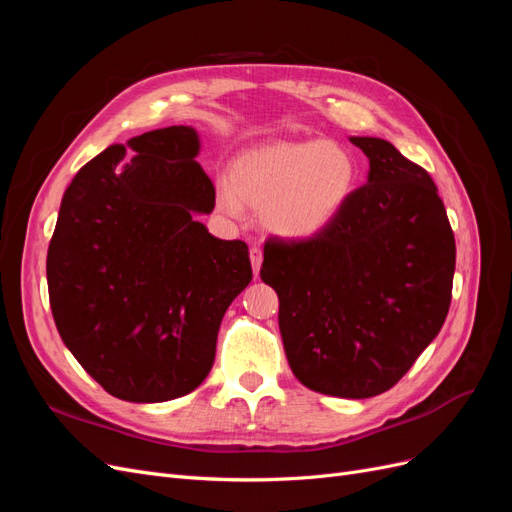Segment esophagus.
<instances>
[{
    "label": "esophagus",
    "mask_w": 512,
    "mask_h": 512,
    "mask_svg": "<svg viewBox=\"0 0 512 512\" xmlns=\"http://www.w3.org/2000/svg\"><path fill=\"white\" fill-rule=\"evenodd\" d=\"M250 260H252L254 275H258L260 265H262V250H260V247H252V250H250Z\"/></svg>",
    "instance_id": "34e87169"
}]
</instances>
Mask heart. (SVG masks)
<instances>
[{"instance_id": "obj_1", "label": "heart", "mask_w": 512, "mask_h": 512, "mask_svg": "<svg viewBox=\"0 0 512 512\" xmlns=\"http://www.w3.org/2000/svg\"><path fill=\"white\" fill-rule=\"evenodd\" d=\"M359 162L333 141H280L241 151L228 181H220L215 207L239 220L245 205L260 209V224L286 241H307L327 232L359 185Z\"/></svg>"}]
</instances>
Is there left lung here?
Returning <instances> with one entry per match:
<instances>
[{
  "label": "left lung",
  "mask_w": 512,
  "mask_h": 512,
  "mask_svg": "<svg viewBox=\"0 0 512 512\" xmlns=\"http://www.w3.org/2000/svg\"><path fill=\"white\" fill-rule=\"evenodd\" d=\"M367 183L327 232L265 245L297 380L322 395L389 391L436 339L451 305L455 237L427 170L382 138L350 136Z\"/></svg>",
  "instance_id": "1"
}]
</instances>
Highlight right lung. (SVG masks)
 <instances>
[{
	"instance_id": "1",
	"label": "right lung",
	"mask_w": 512,
	"mask_h": 512,
	"mask_svg": "<svg viewBox=\"0 0 512 512\" xmlns=\"http://www.w3.org/2000/svg\"><path fill=\"white\" fill-rule=\"evenodd\" d=\"M126 146L132 159L108 147L68 185L46 282L57 331L87 374L117 399L158 404L209 376L222 318L252 265L243 241L196 220L213 211L215 190L192 126Z\"/></svg>"
}]
</instances>
